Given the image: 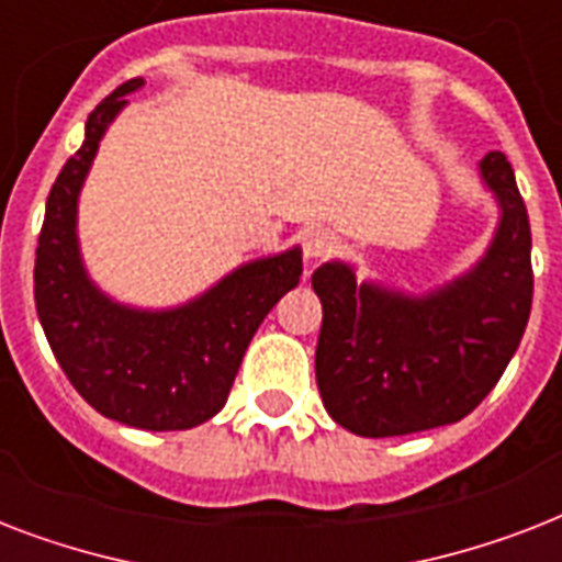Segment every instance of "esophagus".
I'll list each match as a JSON object with an SVG mask.
<instances>
[{
	"mask_svg": "<svg viewBox=\"0 0 562 562\" xmlns=\"http://www.w3.org/2000/svg\"><path fill=\"white\" fill-rule=\"evenodd\" d=\"M335 247V236L329 229L324 227H312L303 233V256H306L308 262H317V259H324V256L333 254Z\"/></svg>",
	"mask_w": 562,
	"mask_h": 562,
	"instance_id": "esophagus-1",
	"label": "esophagus"
}]
</instances>
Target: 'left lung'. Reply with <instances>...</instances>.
I'll return each instance as SVG.
<instances>
[{"instance_id":"8db88e82","label":"left lung","mask_w":562,"mask_h":562,"mask_svg":"<svg viewBox=\"0 0 562 562\" xmlns=\"http://www.w3.org/2000/svg\"><path fill=\"white\" fill-rule=\"evenodd\" d=\"M479 175L496 198L498 224L461 277L408 294L359 282L344 259L312 273L324 306L317 391L352 435L396 437L458 423L496 387L522 341L533 297L528 210L505 154L490 151Z\"/></svg>"}]
</instances>
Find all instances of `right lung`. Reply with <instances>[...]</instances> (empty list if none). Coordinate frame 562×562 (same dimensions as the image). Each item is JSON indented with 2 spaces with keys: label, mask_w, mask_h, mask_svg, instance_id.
Returning <instances> with one entry per match:
<instances>
[{
  "label": "right lung",
  "mask_w": 562,
  "mask_h": 562,
  "mask_svg": "<svg viewBox=\"0 0 562 562\" xmlns=\"http://www.w3.org/2000/svg\"><path fill=\"white\" fill-rule=\"evenodd\" d=\"M143 87L131 78L92 110L81 148L57 175L37 241L34 303L57 364L92 408L145 431H180L224 408L247 344L300 282L303 250L238 265L171 308L127 306L92 282L78 241V198L125 95Z\"/></svg>",
  "instance_id": "1"
}]
</instances>
